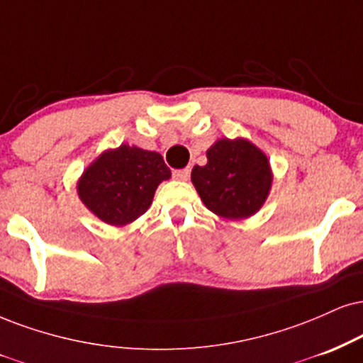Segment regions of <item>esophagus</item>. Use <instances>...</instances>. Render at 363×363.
<instances>
[{
    "label": "esophagus",
    "mask_w": 363,
    "mask_h": 363,
    "mask_svg": "<svg viewBox=\"0 0 363 363\" xmlns=\"http://www.w3.org/2000/svg\"><path fill=\"white\" fill-rule=\"evenodd\" d=\"M173 178L174 180L180 182H186L190 178V168H183V169H174L173 172Z\"/></svg>",
    "instance_id": "34e87169"
}]
</instances>
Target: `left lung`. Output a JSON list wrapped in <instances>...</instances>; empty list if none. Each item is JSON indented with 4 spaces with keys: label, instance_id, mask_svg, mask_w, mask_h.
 Here are the masks:
<instances>
[{
    "label": "left lung",
    "instance_id": "1",
    "mask_svg": "<svg viewBox=\"0 0 363 363\" xmlns=\"http://www.w3.org/2000/svg\"><path fill=\"white\" fill-rule=\"evenodd\" d=\"M207 164L194 167V182L205 207L223 218H247L269 194L272 174L261 150L245 140H218L207 151Z\"/></svg>",
    "mask_w": 363,
    "mask_h": 363
}]
</instances>
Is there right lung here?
Listing matches in <instances>:
<instances>
[{
	"mask_svg": "<svg viewBox=\"0 0 363 363\" xmlns=\"http://www.w3.org/2000/svg\"><path fill=\"white\" fill-rule=\"evenodd\" d=\"M172 172L163 156L121 145L106 151L84 172L79 196L86 207L109 225H126L146 212L155 190Z\"/></svg>",
	"mask_w": 363,
	"mask_h": 363,
	"instance_id": "add662e5",
	"label": "right lung"
}]
</instances>
